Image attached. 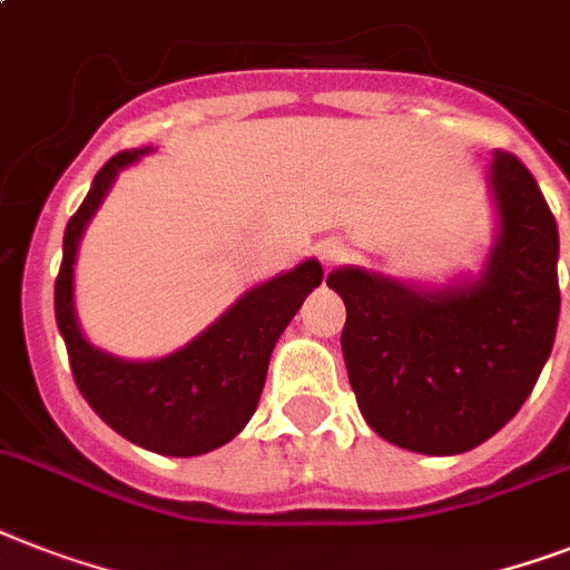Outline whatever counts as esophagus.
Instances as JSON below:
<instances>
[{
    "mask_svg": "<svg viewBox=\"0 0 570 570\" xmlns=\"http://www.w3.org/2000/svg\"><path fill=\"white\" fill-rule=\"evenodd\" d=\"M316 254H318V261H322V266H325V269H331V266H340L342 261H348L351 248L345 239L331 237V239H325V243L316 245Z\"/></svg>",
    "mask_w": 570,
    "mask_h": 570,
    "instance_id": "esophagus-1",
    "label": "esophagus"
}]
</instances>
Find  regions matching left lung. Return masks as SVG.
Wrapping results in <instances>:
<instances>
[{
	"mask_svg": "<svg viewBox=\"0 0 570 570\" xmlns=\"http://www.w3.org/2000/svg\"><path fill=\"white\" fill-rule=\"evenodd\" d=\"M501 230L474 284L419 289L336 269L342 357L368 428L386 442L453 456L492 439L548 363L559 322V230L539 184L510 151L489 166Z\"/></svg>",
	"mask_w": 570,
	"mask_h": 570,
	"instance_id": "8db88e82",
	"label": "left lung"
}]
</instances>
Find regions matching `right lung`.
I'll list each match as a JSON object with an SVG mask.
<instances>
[{
    "label": "right lung",
    "instance_id": "obj_1",
    "mask_svg": "<svg viewBox=\"0 0 570 570\" xmlns=\"http://www.w3.org/2000/svg\"><path fill=\"white\" fill-rule=\"evenodd\" d=\"M146 149L119 151L101 166L87 198L63 230V261L55 281V318L67 342L78 392L108 428L146 451L198 456L237 436L257 410L272 348L298 307L322 284L318 261L254 286L205 333L169 357L131 363L92 348L78 327L72 304V266L87 222L99 210L119 169Z\"/></svg>",
    "mask_w": 570,
    "mask_h": 570
}]
</instances>
